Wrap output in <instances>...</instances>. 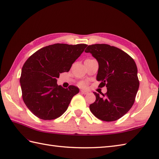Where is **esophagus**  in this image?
I'll return each mask as SVG.
<instances>
[{"mask_svg": "<svg viewBox=\"0 0 159 159\" xmlns=\"http://www.w3.org/2000/svg\"><path fill=\"white\" fill-rule=\"evenodd\" d=\"M80 92H81V93H83L84 95H86V94H87L89 93V91H85V90H81Z\"/></svg>", "mask_w": 159, "mask_h": 159, "instance_id": "esophagus-1", "label": "esophagus"}]
</instances>
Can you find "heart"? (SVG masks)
<instances>
[{
  "instance_id": "b5f03b06",
  "label": "heart",
  "mask_w": 159,
  "mask_h": 159,
  "mask_svg": "<svg viewBox=\"0 0 159 159\" xmlns=\"http://www.w3.org/2000/svg\"><path fill=\"white\" fill-rule=\"evenodd\" d=\"M79 85L80 87H86L87 85V84L86 82H84V81H82V82H80L79 83Z\"/></svg>"
}]
</instances>
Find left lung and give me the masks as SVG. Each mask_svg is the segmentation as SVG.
<instances>
[{"mask_svg":"<svg viewBox=\"0 0 159 159\" xmlns=\"http://www.w3.org/2000/svg\"><path fill=\"white\" fill-rule=\"evenodd\" d=\"M84 51L98 61L99 87H107L102 96L93 92L96 99L89 106L91 112L104 121L119 119L131 108L139 89L135 62L123 50L107 44L89 45Z\"/></svg>","mask_w":159,"mask_h":159,"instance_id":"8db88e82","label":"left lung"}]
</instances>
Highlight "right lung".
<instances>
[{"instance_id":"right-lung-1","label":"right lung","mask_w":159,"mask_h":159,"mask_svg":"<svg viewBox=\"0 0 159 159\" xmlns=\"http://www.w3.org/2000/svg\"><path fill=\"white\" fill-rule=\"evenodd\" d=\"M86 44L56 43L32 54L21 70L20 82L22 98L28 108L43 120H53L64 114L78 87L57 85L60 74L68 72L87 47Z\"/></svg>"}]
</instances>
